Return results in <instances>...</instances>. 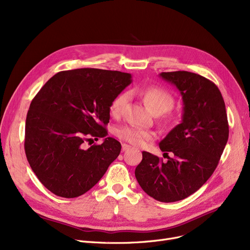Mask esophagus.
<instances>
[{
  "label": "esophagus",
  "mask_w": 250,
  "mask_h": 250,
  "mask_svg": "<svg viewBox=\"0 0 250 250\" xmlns=\"http://www.w3.org/2000/svg\"><path fill=\"white\" fill-rule=\"evenodd\" d=\"M133 149L132 147H130L129 145H127V144H123V151H127V150H130Z\"/></svg>",
  "instance_id": "obj_1"
}]
</instances>
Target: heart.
<instances>
[{
  "label": "heart",
  "mask_w": 250,
  "mask_h": 250,
  "mask_svg": "<svg viewBox=\"0 0 250 250\" xmlns=\"http://www.w3.org/2000/svg\"><path fill=\"white\" fill-rule=\"evenodd\" d=\"M132 92L142 97L144 103L154 114H163L171 109L174 105L173 96L168 91L159 87L136 88ZM129 98L130 94L128 92H122L115 96L109 106L110 114L115 118L121 117L125 112ZM115 135L121 140L136 147H144L149 141L155 138L153 132L132 125L118 127L115 130Z\"/></svg>",
  "instance_id": "b5f03b06"
}]
</instances>
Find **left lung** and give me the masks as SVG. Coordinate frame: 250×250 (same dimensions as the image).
Returning a JSON list of instances; mask_svg holds the SVG:
<instances>
[{
	"label": "left lung",
	"mask_w": 250,
	"mask_h": 250,
	"mask_svg": "<svg viewBox=\"0 0 250 250\" xmlns=\"http://www.w3.org/2000/svg\"><path fill=\"white\" fill-rule=\"evenodd\" d=\"M160 76L180 91L182 122L159 144L168 160L144 151L135 175L148 195L173 203L188 198L211 177L227 144L229 125L224 99L215 83L187 71Z\"/></svg>",
	"instance_id": "left-lung-1"
}]
</instances>
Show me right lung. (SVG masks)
Wrapping results in <instances>:
<instances>
[{
  "mask_svg": "<svg viewBox=\"0 0 250 250\" xmlns=\"http://www.w3.org/2000/svg\"><path fill=\"white\" fill-rule=\"evenodd\" d=\"M130 82L127 73L84 68L59 72L38 91L26 116L24 149L49 191L80 196L117 158L121 143L106 138L109 106ZM99 137L105 138L102 144L85 148Z\"/></svg>",
  "mask_w": 250,
  "mask_h": 250,
  "instance_id": "right-lung-1",
  "label": "right lung"
}]
</instances>
